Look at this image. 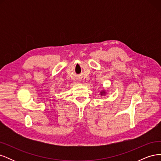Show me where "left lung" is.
Returning a JSON list of instances; mask_svg holds the SVG:
<instances>
[{"mask_svg":"<svg viewBox=\"0 0 161 161\" xmlns=\"http://www.w3.org/2000/svg\"><path fill=\"white\" fill-rule=\"evenodd\" d=\"M105 94H106V92H105V90H103V91H101V93H100L101 95H105Z\"/></svg>","mask_w":161,"mask_h":161,"instance_id":"left-lung-1","label":"left lung"}]
</instances>
